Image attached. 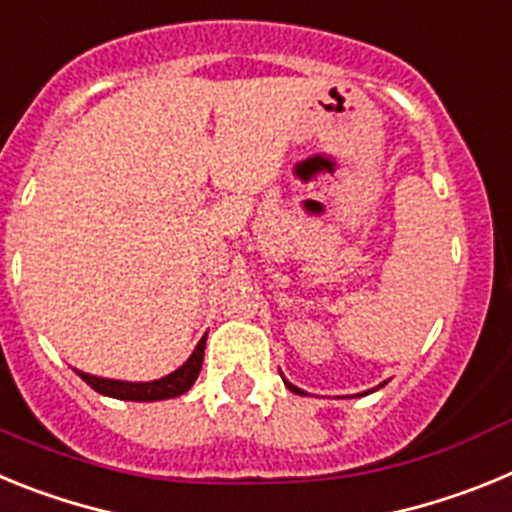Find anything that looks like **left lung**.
Wrapping results in <instances>:
<instances>
[{"label": "left lung", "instance_id": "obj_1", "mask_svg": "<svg viewBox=\"0 0 512 512\" xmlns=\"http://www.w3.org/2000/svg\"><path fill=\"white\" fill-rule=\"evenodd\" d=\"M279 374H282V372H279ZM282 379H284V377H282ZM284 384H287V390H289V392H295V395H307L305 390H300V387H295V384L287 382V379H284ZM382 384H384V382H382ZM382 384H379V387H382ZM366 392H374V390H366ZM366 392H361V395H366Z\"/></svg>", "mask_w": 512, "mask_h": 512}]
</instances>
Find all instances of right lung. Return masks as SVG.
Returning <instances> with one entry per match:
<instances>
[{
    "label": "right lung",
    "mask_w": 512,
    "mask_h": 512,
    "mask_svg": "<svg viewBox=\"0 0 512 512\" xmlns=\"http://www.w3.org/2000/svg\"><path fill=\"white\" fill-rule=\"evenodd\" d=\"M205 341H207V333L202 336V341L197 343V348L192 351L187 361H184L176 372L166 374L161 379H153V382H125V379H104L97 377V374H87V372H79L84 382L97 390L99 395H107V397H115V400H128V402H158V400H171V397H179L184 392L192 390L194 379L200 374L202 369V356H205Z\"/></svg>",
    "instance_id": "add662e5"
}]
</instances>
